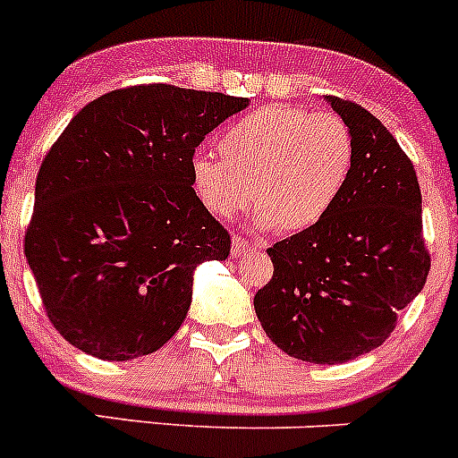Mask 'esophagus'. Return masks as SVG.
<instances>
[{
  "label": "esophagus",
  "instance_id": "obj_1",
  "mask_svg": "<svg viewBox=\"0 0 458 458\" xmlns=\"http://www.w3.org/2000/svg\"><path fill=\"white\" fill-rule=\"evenodd\" d=\"M259 250H260V247L256 245V242L245 241V238H241V236H233V241H232V254L233 256L254 254V251H259Z\"/></svg>",
  "mask_w": 458,
  "mask_h": 458
}]
</instances>
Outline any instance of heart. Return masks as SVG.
Masks as SVG:
<instances>
[{"label":"heart","mask_w":458,"mask_h":458,"mask_svg":"<svg viewBox=\"0 0 458 458\" xmlns=\"http://www.w3.org/2000/svg\"><path fill=\"white\" fill-rule=\"evenodd\" d=\"M217 152L220 159L198 155L191 164L204 207L232 217L254 199L256 225L297 233L315 226L342 195L352 134L330 112L269 106L226 128Z\"/></svg>","instance_id":"obj_1"}]
</instances>
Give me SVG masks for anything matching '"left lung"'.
I'll return each mask as SVG.
<instances>
[{"label":"left lung","instance_id":"left-lung-1","mask_svg":"<svg viewBox=\"0 0 458 458\" xmlns=\"http://www.w3.org/2000/svg\"><path fill=\"white\" fill-rule=\"evenodd\" d=\"M352 134V168L328 213L269 247L272 281L254 297L267 337L287 355L342 364L380 346L429 274L416 171L362 106L326 96Z\"/></svg>","mask_w":458,"mask_h":458}]
</instances>
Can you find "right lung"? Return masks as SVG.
<instances>
[{"instance_id": "add662e5", "label": "right lung", "mask_w": 458, "mask_h": 458, "mask_svg": "<svg viewBox=\"0 0 458 458\" xmlns=\"http://www.w3.org/2000/svg\"><path fill=\"white\" fill-rule=\"evenodd\" d=\"M247 106L155 82L103 94L69 121L38 173L24 254L72 346L125 362L180 330L195 267L232 250L193 191L195 148Z\"/></svg>"}]
</instances>
